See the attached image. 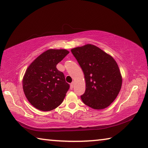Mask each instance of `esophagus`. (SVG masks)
<instances>
[{
    "mask_svg": "<svg viewBox=\"0 0 148 148\" xmlns=\"http://www.w3.org/2000/svg\"><path fill=\"white\" fill-rule=\"evenodd\" d=\"M74 82H72V83L71 84V89H73V87H74Z\"/></svg>",
    "mask_w": 148,
    "mask_h": 148,
    "instance_id": "34e87169",
    "label": "esophagus"
}]
</instances>
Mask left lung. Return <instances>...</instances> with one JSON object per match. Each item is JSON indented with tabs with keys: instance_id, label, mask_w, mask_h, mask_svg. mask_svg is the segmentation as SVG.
I'll return each instance as SVG.
<instances>
[{
	"instance_id": "obj_1",
	"label": "left lung",
	"mask_w": 148,
	"mask_h": 148,
	"mask_svg": "<svg viewBox=\"0 0 148 148\" xmlns=\"http://www.w3.org/2000/svg\"><path fill=\"white\" fill-rule=\"evenodd\" d=\"M71 52L84 74L86 91L81 96L82 101L95 110L109 106L122 86V76L116 61L92 44L74 47Z\"/></svg>"
}]
</instances>
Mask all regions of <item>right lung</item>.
I'll list each match as a JSON object with an SVG mask.
<instances>
[{
  "label": "right lung",
  "instance_id": "1",
  "mask_svg": "<svg viewBox=\"0 0 148 148\" xmlns=\"http://www.w3.org/2000/svg\"><path fill=\"white\" fill-rule=\"evenodd\" d=\"M69 53L66 49H48L35 59L26 70L23 78V91L36 109L51 111L63 101L70 86L56 66Z\"/></svg>",
  "mask_w": 148,
  "mask_h": 148
}]
</instances>
